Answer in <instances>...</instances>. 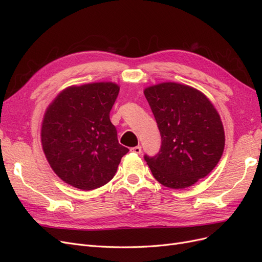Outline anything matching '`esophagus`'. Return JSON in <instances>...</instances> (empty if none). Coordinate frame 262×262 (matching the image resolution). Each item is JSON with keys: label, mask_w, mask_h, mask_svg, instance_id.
Here are the masks:
<instances>
[{"label": "esophagus", "mask_w": 262, "mask_h": 262, "mask_svg": "<svg viewBox=\"0 0 262 262\" xmlns=\"http://www.w3.org/2000/svg\"><path fill=\"white\" fill-rule=\"evenodd\" d=\"M131 152H133V153H136V154H141V152H142V147L140 146V145H138V146H134V147H131Z\"/></svg>", "instance_id": "obj_1"}]
</instances>
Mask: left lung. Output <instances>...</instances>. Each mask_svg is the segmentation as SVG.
<instances>
[{"mask_svg": "<svg viewBox=\"0 0 262 262\" xmlns=\"http://www.w3.org/2000/svg\"><path fill=\"white\" fill-rule=\"evenodd\" d=\"M144 95L162 139L160 152L144 155L154 178L184 189L209 175L225 145L223 124L211 101L192 87L171 82L147 87Z\"/></svg>", "mask_w": 262, "mask_h": 262, "instance_id": "left-lung-1", "label": "left lung"}]
</instances>
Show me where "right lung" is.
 <instances>
[{"instance_id": "1", "label": "right lung", "mask_w": 262, "mask_h": 262, "mask_svg": "<svg viewBox=\"0 0 262 262\" xmlns=\"http://www.w3.org/2000/svg\"><path fill=\"white\" fill-rule=\"evenodd\" d=\"M118 94L114 83L71 86L47 109L42 148L53 171L67 184L81 190L106 185L129 152L119 144L109 117Z\"/></svg>"}]
</instances>
